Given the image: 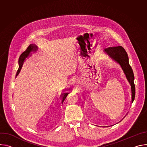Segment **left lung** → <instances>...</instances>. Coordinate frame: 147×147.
I'll return each instance as SVG.
<instances>
[{"label": "left lung", "instance_id": "1", "mask_svg": "<svg viewBox=\"0 0 147 147\" xmlns=\"http://www.w3.org/2000/svg\"><path fill=\"white\" fill-rule=\"evenodd\" d=\"M104 52L108 54L111 58L121 66L125 77H126L131 86V103H133L135 98V85L134 83V77L132 69L129 65V57L126 52L122 47L119 46L108 48L104 50Z\"/></svg>", "mask_w": 147, "mask_h": 147}]
</instances>
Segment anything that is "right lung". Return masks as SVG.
Instances as JSON below:
<instances>
[{
    "mask_svg": "<svg viewBox=\"0 0 147 147\" xmlns=\"http://www.w3.org/2000/svg\"><path fill=\"white\" fill-rule=\"evenodd\" d=\"M38 47L34 44H31L29 45V47L27 48V49L22 53V55H20L19 59H18V65H19V67L18 69L17 70V74H16V76H18V74L20 73L21 69L22 68V66L23 65V63L24 62V60L26 59V58H27L29 55H31V52H36V50L38 49ZM69 92H65L62 94V96H61V103H63L65 100V99H66V98L67 97V95L69 94Z\"/></svg>",
    "mask_w": 147,
    "mask_h": 147,
    "instance_id": "right-lung-1",
    "label": "right lung"
}]
</instances>
